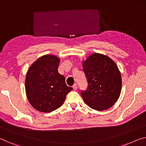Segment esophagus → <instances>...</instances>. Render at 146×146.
I'll return each mask as SVG.
<instances>
[{"label":"esophagus","instance_id":"esophagus-1","mask_svg":"<svg viewBox=\"0 0 146 146\" xmlns=\"http://www.w3.org/2000/svg\"><path fill=\"white\" fill-rule=\"evenodd\" d=\"M73 88L74 90H77V84H73Z\"/></svg>","mask_w":146,"mask_h":146}]
</instances>
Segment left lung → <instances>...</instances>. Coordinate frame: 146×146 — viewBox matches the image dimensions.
<instances>
[{
  "instance_id": "obj_1",
  "label": "left lung",
  "mask_w": 146,
  "mask_h": 146,
  "mask_svg": "<svg viewBox=\"0 0 146 146\" xmlns=\"http://www.w3.org/2000/svg\"><path fill=\"white\" fill-rule=\"evenodd\" d=\"M88 88L81 91L84 102L90 108L104 111L114 105L120 96L121 75L117 64L108 56L91 54L82 62Z\"/></svg>"
}]
</instances>
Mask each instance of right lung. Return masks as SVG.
<instances>
[{"mask_svg":"<svg viewBox=\"0 0 146 146\" xmlns=\"http://www.w3.org/2000/svg\"><path fill=\"white\" fill-rule=\"evenodd\" d=\"M60 62L56 56H42L33 63L26 74V96L32 107L38 111L50 113L57 110L73 89L66 85L64 76L58 73Z\"/></svg>","mask_w":146,"mask_h":146,"instance_id":"add662e5","label":"right lung"}]
</instances>
